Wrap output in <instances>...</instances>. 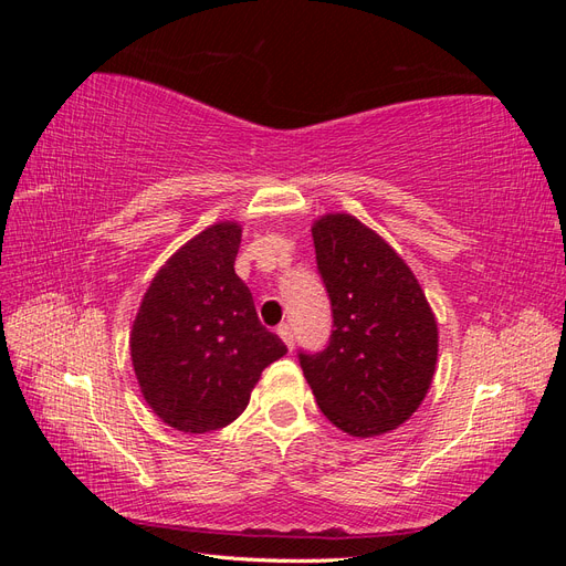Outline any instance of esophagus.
<instances>
[{"label": "esophagus", "instance_id": "esophagus-1", "mask_svg": "<svg viewBox=\"0 0 566 566\" xmlns=\"http://www.w3.org/2000/svg\"><path fill=\"white\" fill-rule=\"evenodd\" d=\"M276 333H279V335H281V339L285 342L287 349H293V345H295V342H293V328H290L287 323H281L279 328H276Z\"/></svg>", "mask_w": 566, "mask_h": 566}]
</instances>
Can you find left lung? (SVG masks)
<instances>
[{
  "label": "left lung",
  "mask_w": 566,
  "mask_h": 566,
  "mask_svg": "<svg viewBox=\"0 0 566 566\" xmlns=\"http://www.w3.org/2000/svg\"><path fill=\"white\" fill-rule=\"evenodd\" d=\"M312 235L333 331L325 349H300L304 378L342 432H389L430 389L439 347L434 314L401 256L358 219L325 214Z\"/></svg>",
  "instance_id": "obj_1"
}]
</instances>
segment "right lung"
I'll return each mask as SVG.
<instances>
[{"instance_id":"1","label":"right lung","mask_w":566,"mask_h":566,"mask_svg":"<svg viewBox=\"0 0 566 566\" xmlns=\"http://www.w3.org/2000/svg\"><path fill=\"white\" fill-rule=\"evenodd\" d=\"M241 227L191 238L158 271L132 328V364L153 413L202 434L243 413L262 370L287 347L256 318L233 269Z\"/></svg>"}]
</instances>
